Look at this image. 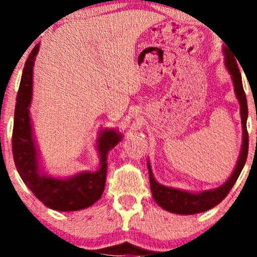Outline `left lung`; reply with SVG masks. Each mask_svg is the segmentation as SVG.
<instances>
[{
  "label": "left lung",
  "mask_w": 257,
  "mask_h": 257,
  "mask_svg": "<svg viewBox=\"0 0 257 257\" xmlns=\"http://www.w3.org/2000/svg\"><path fill=\"white\" fill-rule=\"evenodd\" d=\"M223 54H225V66L231 75L233 88H234L235 96L240 105V118H241V128H243V143H241L240 153L238 157L237 164H235L234 170L231 174L228 180L220 187L214 188V190L202 191V192H188V191L179 190V188L168 187V186L161 185L156 181L153 176L150 162L147 161V168H149L150 175V185H151V192L156 203L163 208L164 210L170 211V213L179 215H193L203 213V211L209 210L222 202V199L228 194L233 185L237 181L238 176L243 170L244 164L246 162L247 149H249V137L246 132V119H247V102L246 96L243 89V83H241V75L238 69L237 61H235L234 55L232 54L228 49L223 47Z\"/></svg>",
  "instance_id": "1"
}]
</instances>
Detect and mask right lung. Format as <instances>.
<instances>
[{
    "label": "right lung",
    "instance_id": "1",
    "mask_svg": "<svg viewBox=\"0 0 257 257\" xmlns=\"http://www.w3.org/2000/svg\"><path fill=\"white\" fill-rule=\"evenodd\" d=\"M38 49L40 44H36L26 60L17 95L12 137L14 163L24 184L44 205L58 211L81 210L101 198L107 172V155L122 140L123 135L116 129L99 132L96 150L100 162L96 172H81L67 178H57L43 172L30 116L32 76Z\"/></svg>",
    "mask_w": 257,
    "mask_h": 257
}]
</instances>
